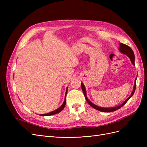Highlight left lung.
Segmentation results:
<instances>
[{"label": "left lung", "mask_w": 147, "mask_h": 147, "mask_svg": "<svg viewBox=\"0 0 147 147\" xmlns=\"http://www.w3.org/2000/svg\"><path fill=\"white\" fill-rule=\"evenodd\" d=\"M119 51L123 53V54L127 55L130 58V60L131 61V63L133 65H134V61H135V56H134V52H133L132 49L126 45H125V44H123L122 43H119ZM136 79L137 78H136V80H135V82H134V89H133V91L131 93V96L128 97V98L124 101L123 103L121 105H119L117 107H109V108H104V107H99L97 106L95 104H94L92 103V102H91L90 100H89L88 99V97L86 96V90H85V87H84V84L83 83H82V91H83V92L84 94V97H85V99L87 101L88 103L89 104V105H91L92 107H93L94 109L99 110V111H100V112H114V111H116L117 110H118L119 109H120L121 107H122L125 104L126 102L128 101V100L131 97L133 96V94H134V93L135 92V90H136Z\"/></svg>", "instance_id": "obj_1"}]
</instances>
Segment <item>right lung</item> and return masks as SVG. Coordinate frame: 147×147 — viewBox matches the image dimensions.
<instances>
[{
  "label": "right lung",
  "instance_id": "add662e5",
  "mask_svg": "<svg viewBox=\"0 0 147 147\" xmlns=\"http://www.w3.org/2000/svg\"><path fill=\"white\" fill-rule=\"evenodd\" d=\"M67 90H66V92H65V96L64 101V102H63V105H62L59 108H58L57 109L55 110V111H53V112H50V113H46V114L40 115H41V116H50V115H55V114H56V113H58L61 112V111L64 109V107H65V104H66V95H67Z\"/></svg>",
  "mask_w": 147,
  "mask_h": 147
}]
</instances>
